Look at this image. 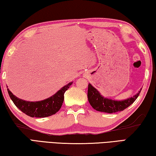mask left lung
<instances>
[{"label": "left lung", "mask_w": 156, "mask_h": 156, "mask_svg": "<svg viewBox=\"0 0 156 156\" xmlns=\"http://www.w3.org/2000/svg\"><path fill=\"white\" fill-rule=\"evenodd\" d=\"M140 91L130 98L122 101H115L102 97L96 89H95L91 84H89L87 97L89 103L94 109L101 112L112 113L121 112L130 106L138 97Z\"/></svg>", "instance_id": "left-lung-1"}]
</instances>
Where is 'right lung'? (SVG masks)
Segmentation results:
<instances>
[{"mask_svg": "<svg viewBox=\"0 0 156 156\" xmlns=\"http://www.w3.org/2000/svg\"><path fill=\"white\" fill-rule=\"evenodd\" d=\"M72 83H69L46 100L38 102H28L18 98L7 89L10 98L20 111L30 117L44 118L56 113L60 110L64 100L65 92L69 88Z\"/></svg>", "mask_w": 156, "mask_h": 156, "instance_id": "right-lung-1", "label": "right lung"}]
</instances>
